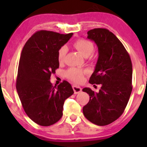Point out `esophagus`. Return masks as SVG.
<instances>
[{
  "instance_id": "obj_1",
  "label": "esophagus",
  "mask_w": 147,
  "mask_h": 147,
  "mask_svg": "<svg viewBox=\"0 0 147 147\" xmlns=\"http://www.w3.org/2000/svg\"><path fill=\"white\" fill-rule=\"evenodd\" d=\"M73 90L74 91V93L76 94H79L80 92H82V88L80 87V86H76V85H74L73 86Z\"/></svg>"
}]
</instances>
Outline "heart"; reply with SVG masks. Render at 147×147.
I'll use <instances>...</instances> for the list:
<instances>
[{"instance_id": "heart-1", "label": "heart", "mask_w": 147, "mask_h": 147, "mask_svg": "<svg viewBox=\"0 0 147 147\" xmlns=\"http://www.w3.org/2000/svg\"><path fill=\"white\" fill-rule=\"evenodd\" d=\"M74 47L84 57H88L91 55L93 57L92 53L94 51V44L89 40L85 39H80L76 40L74 43ZM67 49L66 46H62L57 51V59L59 63H62L65 60ZM88 73L86 69H78V68L71 67L66 71V76L68 79L76 83H80L83 81L84 75Z\"/></svg>"}]
</instances>
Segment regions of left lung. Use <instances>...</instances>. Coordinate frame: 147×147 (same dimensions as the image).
Segmentation results:
<instances>
[{
    "instance_id": "obj_1",
    "label": "left lung",
    "mask_w": 147,
    "mask_h": 147,
    "mask_svg": "<svg viewBox=\"0 0 147 147\" xmlns=\"http://www.w3.org/2000/svg\"><path fill=\"white\" fill-rule=\"evenodd\" d=\"M88 38L95 42L99 53L89 82L102 87L97 93L89 88L82 90L90 96L83 113L92 123L106 126L122 115L129 100L132 90V62L122 43L108 29L90 30Z\"/></svg>"
}]
</instances>
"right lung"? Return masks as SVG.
Listing matches in <instances>:
<instances>
[{"label": "right lung", "instance_id": "right-lung-1", "mask_svg": "<svg viewBox=\"0 0 147 147\" xmlns=\"http://www.w3.org/2000/svg\"><path fill=\"white\" fill-rule=\"evenodd\" d=\"M72 35L38 31L22 50L16 88L25 113L39 125L48 126L59 121L64 102L74 94L71 84L65 80L57 87L49 81L59 68L58 50Z\"/></svg>", "mask_w": 147, "mask_h": 147}]
</instances>
